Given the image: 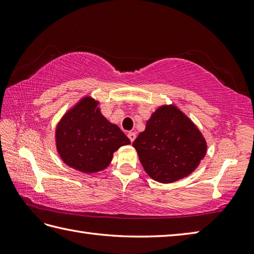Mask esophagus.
I'll list each match as a JSON object with an SVG mask.
<instances>
[{
	"label": "esophagus",
	"instance_id": "obj_1",
	"mask_svg": "<svg viewBox=\"0 0 254 254\" xmlns=\"http://www.w3.org/2000/svg\"><path fill=\"white\" fill-rule=\"evenodd\" d=\"M127 137H128V138H130V141H131V143H133V142H134V139H135V138H136V134H135V133H134V132H130V133H128V134H127Z\"/></svg>",
	"mask_w": 254,
	"mask_h": 254
}]
</instances>
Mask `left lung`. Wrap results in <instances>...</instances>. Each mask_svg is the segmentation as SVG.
Instances as JSON below:
<instances>
[{
	"label": "left lung",
	"mask_w": 254,
	"mask_h": 254,
	"mask_svg": "<svg viewBox=\"0 0 254 254\" xmlns=\"http://www.w3.org/2000/svg\"><path fill=\"white\" fill-rule=\"evenodd\" d=\"M133 147L146 174L161 183L175 182L192 174L207 148L195 124L171 105L153 113Z\"/></svg>",
	"instance_id": "left-lung-1"
}]
</instances>
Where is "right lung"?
Segmentation results:
<instances>
[{"mask_svg":"<svg viewBox=\"0 0 254 254\" xmlns=\"http://www.w3.org/2000/svg\"><path fill=\"white\" fill-rule=\"evenodd\" d=\"M98 101L85 97L57 127V149L67 166L84 174L107 168L113 153L131 142L120 127L101 115Z\"/></svg>","mask_w":254,"mask_h":254,"instance_id":"obj_1","label":"right lung"}]
</instances>
